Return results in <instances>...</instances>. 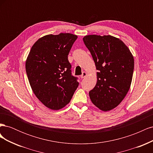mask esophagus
I'll list each match as a JSON object with an SVG mask.
<instances>
[{
    "instance_id": "1",
    "label": "esophagus",
    "mask_w": 153,
    "mask_h": 153,
    "mask_svg": "<svg viewBox=\"0 0 153 153\" xmlns=\"http://www.w3.org/2000/svg\"><path fill=\"white\" fill-rule=\"evenodd\" d=\"M87 75V73L85 71H84V72L82 73V74L81 75L80 77H81V78H85Z\"/></svg>"
}]
</instances>
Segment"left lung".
<instances>
[{
  "instance_id": "obj_1",
  "label": "left lung",
  "mask_w": 153,
  "mask_h": 153,
  "mask_svg": "<svg viewBox=\"0 0 153 153\" xmlns=\"http://www.w3.org/2000/svg\"><path fill=\"white\" fill-rule=\"evenodd\" d=\"M95 62L97 83L89 91L96 106L108 111L126 96L132 80L134 59L127 46L112 36L89 35L83 38Z\"/></svg>"
}]
</instances>
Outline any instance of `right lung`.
<instances>
[{"instance_id":"right-lung-1","label":"right lung","mask_w":153,"mask_h":153,"mask_svg":"<svg viewBox=\"0 0 153 153\" xmlns=\"http://www.w3.org/2000/svg\"><path fill=\"white\" fill-rule=\"evenodd\" d=\"M76 39L69 33L45 36L32 46L27 59L26 73L32 89L52 110L68 104L79 84L68 57Z\"/></svg>"}]
</instances>
